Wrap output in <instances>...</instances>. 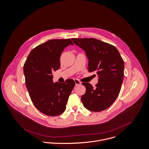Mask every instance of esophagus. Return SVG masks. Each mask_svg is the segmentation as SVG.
Instances as JSON below:
<instances>
[{
  "mask_svg": "<svg viewBox=\"0 0 149 149\" xmlns=\"http://www.w3.org/2000/svg\"><path fill=\"white\" fill-rule=\"evenodd\" d=\"M74 81H75L76 85H79V84H81V82L79 80H78V79H75Z\"/></svg>",
  "mask_w": 149,
  "mask_h": 149,
  "instance_id": "1",
  "label": "esophagus"
}]
</instances>
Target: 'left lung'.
Listing matches in <instances>:
<instances>
[{"mask_svg":"<svg viewBox=\"0 0 149 149\" xmlns=\"http://www.w3.org/2000/svg\"><path fill=\"white\" fill-rule=\"evenodd\" d=\"M74 44L85 51L88 71L95 72L98 82L94 87L82 83L86 93L81 97L87 110L99 112L109 108L117 98L124 75V61L115 46L95 38H72Z\"/></svg>","mask_w":149,"mask_h":149,"instance_id":"obj_1","label":"left lung"}]
</instances>
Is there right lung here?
I'll return each instance as SVG.
<instances>
[{"instance_id": "right-lung-1", "label": "right lung", "mask_w": 149, "mask_h": 149, "mask_svg": "<svg viewBox=\"0 0 149 149\" xmlns=\"http://www.w3.org/2000/svg\"><path fill=\"white\" fill-rule=\"evenodd\" d=\"M70 45H73L70 39L49 40L31 50L24 63L25 83L30 98L45 115L62 114L75 85L72 79L62 83L52 82V72L59 68L61 54Z\"/></svg>"}]
</instances>
